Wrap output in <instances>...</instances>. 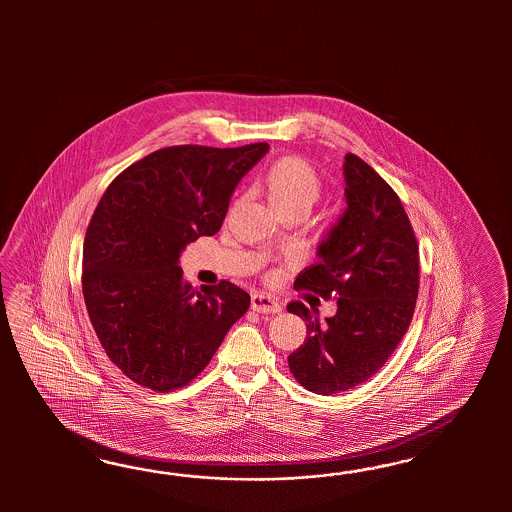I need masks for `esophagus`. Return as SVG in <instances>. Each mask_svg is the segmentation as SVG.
<instances>
[{"mask_svg":"<svg viewBox=\"0 0 512 512\" xmlns=\"http://www.w3.org/2000/svg\"><path fill=\"white\" fill-rule=\"evenodd\" d=\"M251 310L257 311V313H279L281 302L274 296L255 293V295H251Z\"/></svg>","mask_w":512,"mask_h":512,"instance_id":"esophagus-1","label":"esophagus"}]
</instances>
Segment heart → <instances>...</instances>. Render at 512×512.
I'll return each mask as SVG.
<instances>
[{
    "mask_svg": "<svg viewBox=\"0 0 512 512\" xmlns=\"http://www.w3.org/2000/svg\"><path fill=\"white\" fill-rule=\"evenodd\" d=\"M274 212H300L306 216L321 195V178L308 161L281 157L274 161L259 182Z\"/></svg>",
    "mask_w": 512,
    "mask_h": 512,
    "instance_id": "obj_1",
    "label": "heart"
}]
</instances>
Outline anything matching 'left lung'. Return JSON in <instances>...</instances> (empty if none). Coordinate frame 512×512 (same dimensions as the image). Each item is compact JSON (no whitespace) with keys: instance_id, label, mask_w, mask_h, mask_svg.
Masks as SVG:
<instances>
[{"instance_id":"1","label":"left lung","mask_w":512,"mask_h":512,"mask_svg":"<svg viewBox=\"0 0 512 512\" xmlns=\"http://www.w3.org/2000/svg\"><path fill=\"white\" fill-rule=\"evenodd\" d=\"M345 208L317 246L319 261L295 279V289L338 295L325 321L302 302L289 313L306 321L308 336L289 368L315 394H338L383 368L407 332L419 295V248L402 202L368 163L343 159Z\"/></svg>"}]
</instances>
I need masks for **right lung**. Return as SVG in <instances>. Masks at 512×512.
<instances>
[{"instance_id":"add662e5","label":"right lung","mask_w":512,"mask_h":512,"mask_svg":"<svg viewBox=\"0 0 512 512\" xmlns=\"http://www.w3.org/2000/svg\"><path fill=\"white\" fill-rule=\"evenodd\" d=\"M270 150L171 146L107 187L82 251V293L110 360L142 387H184L206 368L249 295L231 281L195 291L182 279L189 242L216 234L234 189Z\"/></svg>"}]
</instances>
